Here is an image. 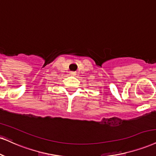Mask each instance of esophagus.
Returning a JSON list of instances; mask_svg holds the SVG:
<instances>
[{"instance_id":"1","label":"esophagus","mask_w":156,"mask_h":156,"mask_svg":"<svg viewBox=\"0 0 156 156\" xmlns=\"http://www.w3.org/2000/svg\"><path fill=\"white\" fill-rule=\"evenodd\" d=\"M70 76H75V75H76V73H74V72H70Z\"/></svg>"}]
</instances>
